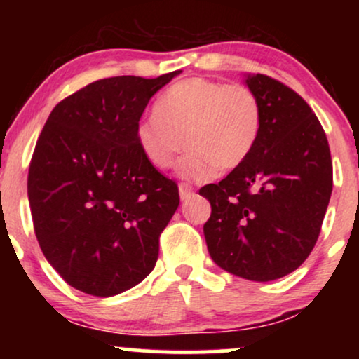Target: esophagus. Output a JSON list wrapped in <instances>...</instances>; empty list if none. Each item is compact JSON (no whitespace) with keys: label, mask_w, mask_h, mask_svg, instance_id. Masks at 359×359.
<instances>
[{"label":"esophagus","mask_w":359,"mask_h":359,"mask_svg":"<svg viewBox=\"0 0 359 359\" xmlns=\"http://www.w3.org/2000/svg\"><path fill=\"white\" fill-rule=\"evenodd\" d=\"M179 192H180V199H189V197L194 196V187L191 184L182 182L179 185Z\"/></svg>","instance_id":"esophagus-1"}]
</instances>
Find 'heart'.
<instances>
[{"label": "heart", "mask_w": 359, "mask_h": 359, "mask_svg": "<svg viewBox=\"0 0 359 359\" xmlns=\"http://www.w3.org/2000/svg\"><path fill=\"white\" fill-rule=\"evenodd\" d=\"M262 125V102L250 88L192 77L155 101L154 116L135 126V143L156 170L170 168L184 143L179 174L208 179L216 168L240 167L258 143Z\"/></svg>", "instance_id": "heart-1"}]
</instances>
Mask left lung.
Segmentation results:
<instances>
[{
  "instance_id": "1",
  "label": "left lung",
  "mask_w": 359,
  "mask_h": 359,
  "mask_svg": "<svg viewBox=\"0 0 359 359\" xmlns=\"http://www.w3.org/2000/svg\"><path fill=\"white\" fill-rule=\"evenodd\" d=\"M245 82L262 102V133L240 167L199 191L211 203L204 236L222 270L270 282L297 270L314 248L332 162L319 119L295 90L263 74Z\"/></svg>"
}]
</instances>
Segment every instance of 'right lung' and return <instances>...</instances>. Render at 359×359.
I'll use <instances>...</instances> for the list:
<instances>
[{
	"instance_id": "right-lung-1",
	"label": "right lung",
	"mask_w": 359,
	"mask_h": 359,
	"mask_svg": "<svg viewBox=\"0 0 359 359\" xmlns=\"http://www.w3.org/2000/svg\"><path fill=\"white\" fill-rule=\"evenodd\" d=\"M177 74L90 82L45 123L28 170V201L45 258L69 285L111 297L154 270L179 187L143 158L135 126Z\"/></svg>"
}]
</instances>
